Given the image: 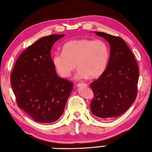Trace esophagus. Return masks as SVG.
<instances>
[{"instance_id": "34e87169", "label": "esophagus", "mask_w": 152, "mask_h": 152, "mask_svg": "<svg viewBox=\"0 0 152 152\" xmlns=\"http://www.w3.org/2000/svg\"><path fill=\"white\" fill-rule=\"evenodd\" d=\"M82 85H84V86H87V84H78V86H79V87H80L81 86H82Z\"/></svg>"}]
</instances>
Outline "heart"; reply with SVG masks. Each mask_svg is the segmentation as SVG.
I'll list each match as a JSON object with an SVG mask.
<instances>
[{"mask_svg":"<svg viewBox=\"0 0 152 152\" xmlns=\"http://www.w3.org/2000/svg\"><path fill=\"white\" fill-rule=\"evenodd\" d=\"M62 52H57L52 61L60 76H70L77 66L78 80L97 78L106 70L110 60V50L103 40L80 38L68 41L63 45Z\"/></svg>","mask_w":152,"mask_h":152,"instance_id":"obj_1","label":"heart"}]
</instances>
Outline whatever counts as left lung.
<instances>
[{"mask_svg":"<svg viewBox=\"0 0 152 152\" xmlns=\"http://www.w3.org/2000/svg\"><path fill=\"white\" fill-rule=\"evenodd\" d=\"M94 33L108 42L110 56L106 70L90 84L94 92L90 110L96 116L112 119L122 115L136 100L138 66L122 38L105 32Z\"/></svg>","mask_w":152,"mask_h":152,"instance_id":"left-lung-1","label":"left lung"}]
</instances>
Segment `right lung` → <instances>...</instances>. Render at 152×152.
<instances>
[{
  "instance_id": "obj_1",
  "label": "right lung",
  "mask_w": 152,
  "mask_h": 152,
  "mask_svg": "<svg viewBox=\"0 0 152 152\" xmlns=\"http://www.w3.org/2000/svg\"><path fill=\"white\" fill-rule=\"evenodd\" d=\"M64 34L40 38L19 57L10 75L18 107L36 122L52 123L62 115L73 83L60 78L52 64L50 50Z\"/></svg>"
}]
</instances>
